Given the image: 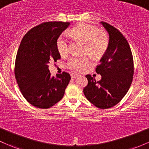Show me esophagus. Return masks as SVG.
<instances>
[{"mask_svg":"<svg viewBox=\"0 0 149 149\" xmlns=\"http://www.w3.org/2000/svg\"><path fill=\"white\" fill-rule=\"evenodd\" d=\"M70 76H71L72 79H76V77H78V74H76V73H72L71 74H70Z\"/></svg>","mask_w":149,"mask_h":149,"instance_id":"esophagus-1","label":"esophagus"}]
</instances>
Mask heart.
Returning a JSON list of instances; mask_svg holds the SVG:
<instances>
[{"label": "heart", "instance_id": "1", "mask_svg": "<svg viewBox=\"0 0 149 149\" xmlns=\"http://www.w3.org/2000/svg\"><path fill=\"white\" fill-rule=\"evenodd\" d=\"M71 34L76 39L85 43L84 53L91 57L98 58L101 57L109 46V36L103 31L86 23H80L73 28ZM56 47L61 56H66L70 52V42L68 37L64 33L61 34L56 40ZM88 57L73 56L68 60L67 67L75 71H82L90 65Z\"/></svg>", "mask_w": 149, "mask_h": 149}]
</instances>
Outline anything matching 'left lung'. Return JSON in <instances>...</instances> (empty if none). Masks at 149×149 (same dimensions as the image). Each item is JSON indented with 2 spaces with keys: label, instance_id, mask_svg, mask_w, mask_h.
Instances as JSON below:
<instances>
[{
  "label": "left lung",
  "instance_id": "obj_1",
  "mask_svg": "<svg viewBox=\"0 0 149 149\" xmlns=\"http://www.w3.org/2000/svg\"><path fill=\"white\" fill-rule=\"evenodd\" d=\"M101 24L109 35V46L95 68L101 79L96 81L91 75H86L88 85L84 88V93L95 106L106 109L119 103L126 94L133 81L134 66L126 38L106 22L102 21Z\"/></svg>",
  "mask_w": 149,
  "mask_h": 149
}]
</instances>
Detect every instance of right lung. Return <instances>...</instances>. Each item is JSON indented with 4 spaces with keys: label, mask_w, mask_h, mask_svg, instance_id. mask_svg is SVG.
Listing matches in <instances>:
<instances>
[{
    "label": "right lung",
    "mask_w": 149,
    "mask_h": 149,
    "mask_svg": "<svg viewBox=\"0 0 149 149\" xmlns=\"http://www.w3.org/2000/svg\"><path fill=\"white\" fill-rule=\"evenodd\" d=\"M68 22H45L28 31L16 55L15 77L26 101L38 109H48L61 100L70 80L63 71L51 76L48 65L61 58L56 40Z\"/></svg>",
    "instance_id": "add662e5"
}]
</instances>
